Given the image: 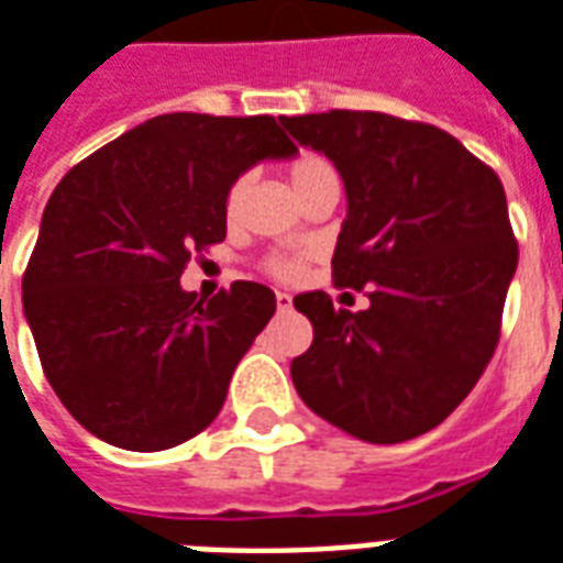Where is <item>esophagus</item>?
Here are the masks:
<instances>
[{
    "label": "esophagus",
    "mask_w": 563,
    "mask_h": 563,
    "mask_svg": "<svg viewBox=\"0 0 563 563\" xmlns=\"http://www.w3.org/2000/svg\"><path fill=\"white\" fill-rule=\"evenodd\" d=\"M277 310H280V313H289V310H292V295L277 292Z\"/></svg>",
    "instance_id": "obj_1"
}]
</instances>
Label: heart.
<instances>
[{"instance_id":"1","label":"heart","mask_w":563,"mask_h":563,"mask_svg":"<svg viewBox=\"0 0 563 563\" xmlns=\"http://www.w3.org/2000/svg\"><path fill=\"white\" fill-rule=\"evenodd\" d=\"M336 178V169L331 166V161H324L322 154H298L292 164H289V181H292L295 194H303L313 185H322V181H331ZM250 178L241 176L235 185L229 187L227 202H223V211H227V220H235L241 211V202H244V194H247ZM265 268L274 277L280 280H295L301 277V262L292 260V256H274V260L265 262Z\"/></svg>"}]
</instances>
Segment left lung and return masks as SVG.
<instances>
[{"label": "left lung", "mask_w": 563, "mask_h": 563, "mask_svg": "<svg viewBox=\"0 0 563 563\" xmlns=\"http://www.w3.org/2000/svg\"><path fill=\"white\" fill-rule=\"evenodd\" d=\"M345 187L334 283L366 289L361 313L303 292L295 310L313 345L292 361L298 397L373 444H397L448 418L489 364L516 274L507 197L493 169L432 124L385 112L283 115Z\"/></svg>", "instance_id": "left-lung-1"}]
</instances>
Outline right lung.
Returning <instances> with one entry per match:
<instances>
[{
  "label": "right lung",
  "instance_id": "1",
  "mask_svg": "<svg viewBox=\"0 0 563 563\" xmlns=\"http://www.w3.org/2000/svg\"><path fill=\"white\" fill-rule=\"evenodd\" d=\"M298 148L271 115L166 112L62 178L23 274V313L62 406L107 444L166 451L218 418L277 310L262 283L181 289L194 250L227 239L229 187Z\"/></svg>",
  "mask_w": 563,
  "mask_h": 563
}]
</instances>
